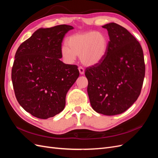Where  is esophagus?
<instances>
[{
    "instance_id": "34e87169",
    "label": "esophagus",
    "mask_w": 158,
    "mask_h": 158,
    "mask_svg": "<svg viewBox=\"0 0 158 158\" xmlns=\"http://www.w3.org/2000/svg\"><path fill=\"white\" fill-rule=\"evenodd\" d=\"M78 70L80 72V74H84V69L82 67H81V66H79V67H78Z\"/></svg>"
}]
</instances>
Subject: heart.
I'll use <instances>...</instances> for the list:
<instances>
[{
    "mask_svg": "<svg viewBox=\"0 0 158 158\" xmlns=\"http://www.w3.org/2000/svg\"><path fill=\"white\" fill-rule=\"evenodd\" d=\"M108 37L102 31L78 33L69 36L66 45L61 47L60 53L66 63H73L79 55L81 62L86 66L98 64L106 55Z\"/></svg>",
    "mask_w": 158,
    "mask_h": 158,
    "instance_id": "obj_1",
    "label": "heart"
}]
</instances>
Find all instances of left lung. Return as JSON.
<instances>
[{
	"mask_svg": "<svg viewBox=\"0 0 158 158\" xmlns=\"http://www.w3.org/2000/svg\"><path fill=\"white\" fill-rule=\"evenodd\" d=\"M108 31L106 55L87 68L88 94L95 111L105 115L123 113L140 95L145 76L142 47L125 27L115 23L102 26Z\"/></svg>",
	"mask_w": 158,
	"mask_h": 158,
	"instance_id": "left-lung-1",
	"label": "left lung"
}]
</instances>
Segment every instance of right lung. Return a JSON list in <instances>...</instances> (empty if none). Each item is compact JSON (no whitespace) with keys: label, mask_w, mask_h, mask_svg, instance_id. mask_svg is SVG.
Masks as SVG:
<instances>
[{"label":"right lung","mask_w":158,"mask_h":158,"mask_svg":"<svg viewBox=\"0 0 158 158\" xmlns=\"http://www.w3.org/2000/svg\"><path fill=\"white\" fill-rule=\"evenodd\" d=\"M74 27L40 28L18 47L12 81L19 104L37 118L47 119L64 109L66 95L79 76L78 66L62 62L61 44Z\"/></svg>","instance_id":"right-lung-1"}]
</instances>
